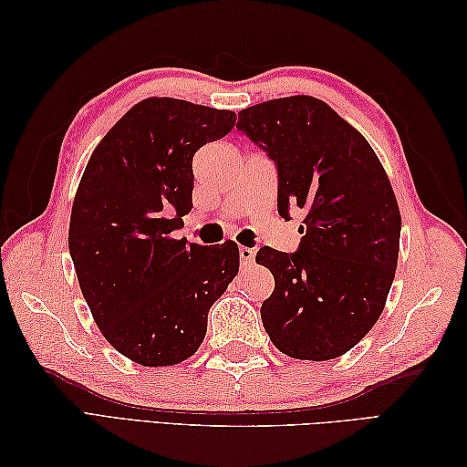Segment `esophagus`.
I'll return each instance as SVG.
<instances>
[{"label":"esophagus","mask_w":467,"mask_h":467,"mask_svg":"<svg viewBox=\"0 0 467 467\" xmlns=\"http://www.w3.org/2000/svg\"><path fill=\"white\" fill-rule=\"evenodd\" d=\"M254 249H249V246H241L239 249V256H241V265L243 266H249V265H253V261H254Z\"/></svg>","instance_id":"1"}]
</instances>
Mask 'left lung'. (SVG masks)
<instances>
[{"label": "left lung", "instance_id": "left-lung-1", "mask_svg": "<svg viewBox=\"0 0 467 467\" xmlns=\"http://www.w3.org/2000/svg\"><path fill=\"white\" fill-rule=\"evenodd\" d=\"M236 128L276 166L279 214L305 213L299 251L256 253L275 276L265 331L295 359H335L371 331L398 269L401 214L389 178L369 142L313 96L244 108Z\"/></svg>", "mask_w": 467, "mask_h": 467}]
</instances>
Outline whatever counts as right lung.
Masks as SVG:
<instances>
[{"mask_svg": "<svg viewBox=\"0 0 467 467\" xmlns=\"http://www.w3.org/2000/svg\"><path fill=\"white\" fill-rule=\"evenodd\" d=\"M236 114L146 98L96 146L69 216V254L98 329L144 367L194 355L208 311L239 273V246L172 239L192 208V156Z\"/></svg>", "mask_w": 467, "mask_h": 467, "instance_id": "add662e5", "label": "right lung"}]
</instances>
